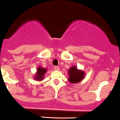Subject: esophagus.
<instances>
[{"mask_svg": "<svg viewBox=\"0 0 120 120\" xmlns=\"http://www.w3.org/2000/svg\"><path fill=\"white\" fill-rule=\"evenodd\" d=\"M54 70H59V68L58 66H54Z\"/></svg>", "mask_w": 120, "mask_h": 120, "instance_id": "obj_1", "label": "esophagus"}]
</instances>
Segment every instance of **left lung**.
<instances>
[{"label":"left lung","mask_w":120,"mask_h":120,"mask_svg":"<svg viewBox=\"0 0 120 120\" xmlns=\"http://www.w3.org/2000/svg\"><path fill=\"white\" fill-rule=\"evenodd\" d=\"M68 73L69 75L68 80L72 84L80 82L83 79L85 75V73L82 70H78L76 67L75 66L69 69Z\"/></svg>","instance_id":"obj_1"}]
</instances>
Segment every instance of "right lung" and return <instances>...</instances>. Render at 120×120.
I'll return each mask as SVG.
<instances>
[{
	"instance_id": "obj_1",
	"label": "right lung",
	"mask_w": 120,
	"mask_h": 120,
	"mask_svg": "<svg viewBox=\"0 0 120 120\" xmlns=\"http://www.w3.org/2000/svg\"><path fill=\"white\" fill-rule=\"evenodd\" d=\"M47 69L45 68H42L41 67H38L37 70V73L35 76L34 79L35 80H38V81H41L44 79V74L46 73Z\"/></svg>"
}]
</instances>
